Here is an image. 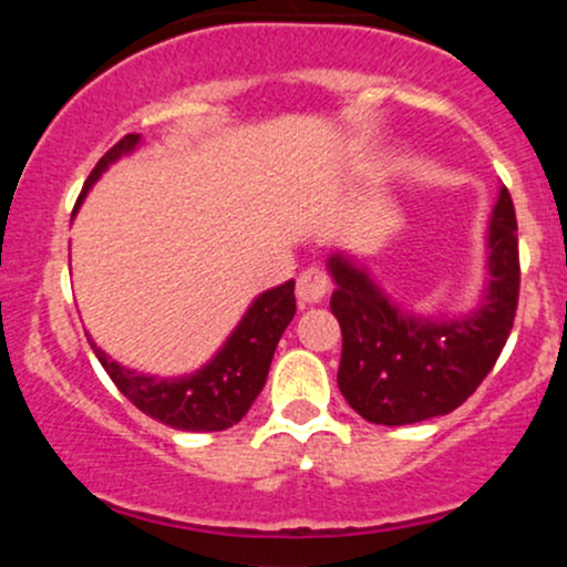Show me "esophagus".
I'll use <instances>...</instances> for the list:
<instances>
[{"label": "esophagus", "mask_w": 567, "mask_h": 567, "mask_svg": "<svg viewBox=\"0 0 567 567\" xmlns=\"http://www.w3.org/2000/svg\"><path fill=\"white\" fill-rule=\"evenodd\" d=\"M330 290H333V279L320 266H309L298 275L296 296L301 303H320Z\"/></svg>", "instance_id": "esophagus-1"}]
</instances>
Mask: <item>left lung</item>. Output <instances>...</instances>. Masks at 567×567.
I'll use <instances>...</instances> for the list:
<instances>
[{"label":"left lung","instance_id":"8db88e82","mask_svg":"<svg viewBox=\"0 0 567 567\" xmlns=\"http://www.w3.org/2000/svg\"><path fill=\"white\" fill-rule=\"evenodd\" d=\"M343 347L338 389L365 421L405 426L464 405L496 365L519 298L517 216L501 188L491 218V288L466 320L432 322L392 306L360 269L330 258Z\"/></svg>","mask_w":567,"mask_h":567}]
</instances>
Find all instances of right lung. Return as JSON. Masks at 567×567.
I'll list each match as a JSON object with an SVG mask.
<instances>
[{
  "mask_svg": "<svg viewBox=\"0 0 567 567\" xmlns=\"http://www.w3.org/2000/svg\"><path fill=\"white\" fill-rule=\"evenodd\" d=\"M138 138V133L125 135L97 159L90 178L84 181L76 207H80L84 192L97 181V175L106 171L120 154L130 152ZM292 290H296V282L288 279L279 288L258 296L256 303L247 309L239 328L226 341V347L213 357L210 365L202 368L199 373L186 375V379H152V375L116 365L93 341H90V347H93L109 379L114 381V386L141 413L152 415L159 424L184 429V432H220V429H229L237 421H243L256 396L261 394L279 338L296 315V292Z\"/></svg>",
  "mask_w": 567,
  "mask_h": 567,
  "instance_id": "obj_1",
  "label": "right lung"
}]
</instances>
